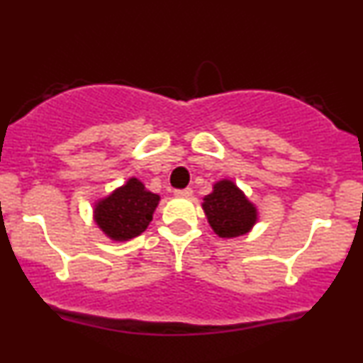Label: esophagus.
Here are the masks:
<instances>
[{
    "label": "esophagus",
    "instance_id": "obj_1",
    "mask_svg": "<svg viewBox=\"0 0 363 363\" xmlns=\"http://www.w3.org/2000/svg\"><path fill=\"white\" fill-rule=\"evenodd\" d=\"M174 194H176L177 198H189V196L193 194V189H191V187H186V189H176L174 191Z\"/></svg>",
    "mask_w": 363,
    "mask_h": 363
}]
</instances>
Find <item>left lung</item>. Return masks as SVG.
<instances>
[{
	"mask_svg": "<svg viewBox=\"0 0 363 363\" xmlns=\"http://www.w3.org/2000/svg\"><path fill=\"white\" fill-rule=\"evenodd\" d=\"M204 215L220 238H237L248 233L259 220L255 204L248 201L240 187L230 179L213 184V191L203 198Z\"/></svg>",
	"mask_w": 363,
	"mask_h": 363,
	"instance_id": "obj_1",
	"label": "left lung"
}]
</instances>
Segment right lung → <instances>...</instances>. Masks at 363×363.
Listing matches in <instances>:
<instances>
[{
  "instance_id": "right-lung-1",
  "label": "right lung",
  "mask_w": 363,
  "mask_h": 363,
  "mask_svg": "<svg viewBox=\"0 0 363 363\" xmlns=\"http://www.w3.org/2000/svg\"><path fill=\"white\" fill-rule=\"evenodd\" d=\"M159 201V194L150 193L137 177H130L106 198L96 201L94 223L113 242H126L147 230Z\"/></svg>"
}]
</instances>
